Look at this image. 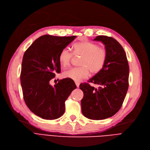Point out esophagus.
<instances>
[{
	"label": "esophagus",
	"instance_id": "34e87169",
	"mask_svg": "<svg viewBox=\"0 0 150 150\" xmlns=\"http://www.w3.org/2000/svg\"><path fill=\"white\" fill-rule=\"evenodd\" d=\"M75 84H76V87L77 88H79V86H80V83H78V82H75Z\"/></svg>",
	"mask_w": 150,
	"mask_h": 150
}]
</instances>
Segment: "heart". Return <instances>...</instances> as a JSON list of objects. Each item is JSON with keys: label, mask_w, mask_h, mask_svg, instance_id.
I'll use <instances>...</instances> for the list:
<instances>
[{"label": "heart", "mask_w": 150, "mask_h": 150, "mask_svg": "<svg viewBox=\"0 0 150 150\" xmlns=\"http://www.w3.org/2000/svg\"><path fill=\"white\" fill-rule=\"evenodd\" d=\"M74 54L76 57H81L79 67H74L64 71L63 77L75 81H80L88 77L89 71L92 74H96L105 66L107 59V52L97 44L91 42L76 43L73 45V53L68 49H63L60 52L58 60L62 67L70 64Z\"/></svg>", "instance_id": "1"}]
</instances>
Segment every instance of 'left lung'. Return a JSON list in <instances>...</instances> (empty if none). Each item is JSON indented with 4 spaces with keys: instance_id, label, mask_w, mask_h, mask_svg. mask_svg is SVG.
<instances>
[{
    "instance_id": "obj_1",
    "label": "left lung",
    "mask_w": 150,
    "mask_h": 150,
    "mask_svg": "<svg viewBox=\"0 0 150 150\" xmlns=\"http://www.w3.org/2000/svg\"><path fill=\"white\" fill-rule=\"evenodd\" d=\"M93 41L105 45L107 59L102 70L88 81L99 85L98 89L87 83L80 85L84 93L81 111L88 119L103 120L121 108L129 86V65L123 48L115 39L101 35Z\"/></svg>"
}]
</instances>
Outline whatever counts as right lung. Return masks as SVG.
Returning <instances> with one entry per match:
<instances>
[{
	"label": "right lung",
	"mask_w": 150,
	"mask_h": 150,
	"mask_svg": "<svg viewBox=\"0 0 150 150\" xmlns=\"http://www.w3.org/2000/svg\"><path fill=\"white\" fill-rule=\"evenodd\" d=\"M75 38L44 35L23 54L21 72L23 99L30 111L44 119L54 120L62 116L66 100L76 88L69 78L59 80L54 86L50 84L55 75L61 72L60 52Z\"/></svg>",
	"instance_id": "add662e5"
}]
</instances>
